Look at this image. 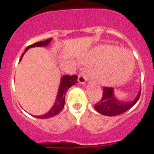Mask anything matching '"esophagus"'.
Here are the masks:
<instances>
[{"mask_svg": "<svg viewBox=\"0 0 154 154\" xmlns=\"http://www.w3.org/2000/svg\"><path fill=\"white\" fill-rule=\"evenodd\" d=\"M87 80H88V77H87L84 73H81V74L78 76V79H77V81H78V82H79L80 84L83 85L86 82Z\"/></svg>", "mask_w": 154, "mask_h": 154, "instance_id": "1", "label": "esophagus"}]
</instances>
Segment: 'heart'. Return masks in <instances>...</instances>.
<instances>
[{"mask_svg":"<svg viewBox=\"0 0 154 154\" xmlns=\"http://www.w3.org/2000/svg\"><path fill=\"white\" fill-rule=\"evenodd\" d=\"M87 61L97 66L94 74L105 85L124 83L134 69V60L131 54L113 45H101L95 48L89 53Z\"/></svg>","mask_w":154,"mask_h":154,"instance_id":"heart-1","label":"heart"}]
</instances>
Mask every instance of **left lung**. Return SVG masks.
Returning <instances> with one entry per match:
<instances>
[{
  "mask_svg": "<svg viewBox=\"0 0 154 154\" xmlns=\"http://www.w3.org/2000/svg\"><path fill=\"white\" fill-rule=\"evenodd\" d=\"M140 95H141V89L139 90L138 94L133 101H120L115 97L112 88L104 87L102 98L98 103H97L94 108L99 113L109 117L122 114L133 107L137 102Z\"/></svg>",
  "mask_w": 154,
  "mask_h": 154,
  "instance_id": "left-lung-1",
  "label": "left lung"
}]
</instances>
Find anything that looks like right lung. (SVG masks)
Listing matches in <instances>:
<instances>
[{
	"instance_id": "add662e5",
	"label": "right lung",
	"mask_w": 154,
	"mask_h": 154,
	"mask_svg": "<svg viewBox=\"0 0 154 154\" xmlns=\"http://www.w3.org/2000/svg\"><path fill=\"white\" fill-rule=\"evenodd\" d=\"M53 38L48 39L44 42H39L34 44L31 45L29 46H28L25 49V52L22 53V55L20 57V60H21L23 56L25 53V52L27 51L28 49L32 47H45L47 46L51 42ZM77 75H72V76H69V75H65L61 77L60 79V86H59V89H58L57 95L56 97V101L54 105H53V107L50 109L49 112L45 113L43 115H40V116H33L37 118H41V119H47V118H50V117L55 116V115L58 114L59 112L63 109L64 105H65V94L68 91V89H69L70 87L77 83Z\"/></svg>"
}]
</instances>
